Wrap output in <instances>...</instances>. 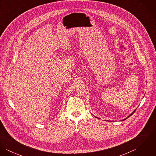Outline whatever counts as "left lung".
Segmentation results:
<instances>
[{
    "label": "left lung",
    "instance_id": "left-lung-1",
    "mask_svg": "<svg viewBox=\"0 0 156 156\" xmlns=\"http://www.w3.org/2000/svg\"><path fill=\"white\" fill-rule=\"evenodd\" d=\"M136 109H135V110H134V111L133 112H132V113H131V114H130V115H129V116H128V117H127V118H126V119H124V120H125V119H127V118H129V117H130V116H132V115H133V114L134 112L136 111Z\"/></svg>",
    "mask_w": 156,
    "mask_h": 156
}]
</instances>
